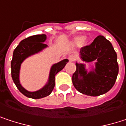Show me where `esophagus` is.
Listing matches in <instances>:
<instances>
[{
	"mask_svg": "<svg viewBox=\"0 0 126 126\" xmlns=\"http://www.w3.org/2000/svg\"><path fill=\"white\" fill-rule=\"evenodd\" d=\"M68 61H69V62H74V61H75L74 56H73V55L69 56V57H68Z\"/></svg>",
	"mask_w": 126,
	"mask_h": 126,
	"instance_id": "esophagus-1",
	"label": "esophagus"
}]
</instances>
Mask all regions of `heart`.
<instances>
[{
    "instance_id": "b5f03b06",
    "label": "heart",
    "mask_w": 126,
    "mask_h": 126,
    "mask_svg": "<svg viewBox=\"0 0 126 126\" xmlns=\"http://www.w3.org/2000/svg\"><path fill=\"white\" fill-rule=\"evenodd\" d=\"M86 37H83V36H79V37H77L74 39V41H72L71 44L73 46H80V45H84L85 43H86Z\"/></svg>"
}]
</instances>
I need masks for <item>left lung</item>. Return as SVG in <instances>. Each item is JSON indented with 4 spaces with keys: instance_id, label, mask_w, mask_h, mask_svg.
Instances as JSON below:
<instances>
[{
    "instance_id": "left-lung-1",
    "label": "left lung",
    "mask_w": 126,
    "mask_h": 126,
    "mask_svg": "<svg viewBox=\"0 0 126 126\" xmlns=\"http://www.w3.org/2000/svg\"><path fill=\"white\" fill-rule=\"evenodd\" d=\"M83 61H95V68L88 72L82 63H76L77 69L72 76V82L79 93L90 96H98L107 93L117 79L119 67L117 54L110 41L98 36L88 46L80 49Z\"/></svg>"
}]
</instances>
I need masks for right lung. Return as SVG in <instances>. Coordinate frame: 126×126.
<instances>
[{"label":"right lung","mask_w":126,"mask_h":126,"mask_svg":"<svg viewBox=\"0 0 126 126\" xmlns=\"http://www.w3.org/2000/svg\"><path fill=\"white\" fill-rule=\"evenodd\" d=\"M46 39H47V36L45 34L34 35L30 36L21 41L13 52L12 61L11 62L12 77L13 81L15 85L16 86V88H18V90L24 95L31 98L38 99L50 95V93H52V91L55 88V75L63 69L65 67V64L68 61V60L64 59L59 63L54 64L50 69V73H49V77L47 84L39 90L35 92H29L23 88L20 85L19 79L21 63L28 57L34 55L36 53H38V52L41 51L43 49L46 48L47 45L43 43L45 41Z\"/></svg>","instance_id":"add662e5"}]
</instances>
